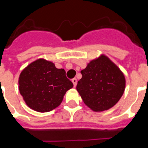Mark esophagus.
Listing matches in <instances>:
<instances>
[{
    "label": "esophagus",
    "mask_w": 148,
    "mask_h": 148,
    "mask_svg": "<svg viewBox=\"0 0 148 148\" xmlns=\"http://www.w3.org/2000/svg\"><path fill=\"white\" fill-rule=\"evenodd\" d=\"M72 82H73V84H74V87L75 88L77 85V80L76 78H73L72 79Z\"/></svg>",
    "instance_id": "34e87169"
}]
</instances>
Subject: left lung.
Here are the masks:
<instances>
[{"label":"left lung","instance_id":"8db88e82","mask_svg":"<svg viewBox=\"0 0 148 148\" xmlns=\"http://www.w3.org/2000/svg\"><path fill=\"white\" fill-rule=\"evenodd\" d=\"M77 90L84 103L94 111L108 110L119 101L125 90V77L104 54L90 60L81 71Z\"/></svg>","mask_w":148,"mask_h":148}]
</instances>
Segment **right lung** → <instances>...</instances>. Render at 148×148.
<instances>
[{
  "label": "right lung",
  "instance_id": "1",
  "mask_svg": "<svg viewBox=\"0 0 148 148\" xmlns=\"http://www.w3.org/2000/svg\"><path fill=\"white\" fill-rule=\"evenodd\" d=\"M64 69H58L50 60L39 58L20 74V94L29 108L38 112H49L60 105L73 83Z\"/></svg>",
  "mask_w": 148,
  "mask_h": 148
}]
</instances>
